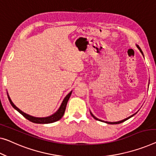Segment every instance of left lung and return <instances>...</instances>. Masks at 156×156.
I'll return each mask as SVG.
<instances>
[{
  "label": "left lung",
  "mask_w": 156,
  "mask_h": 156,
  "mask_svg": "<svg viewBox=\"0 0 156 156\" xmlns=\"http://www.w3.org/2000/svg\"><path fill=\"white\" fill-rule=\"evenodd\" d=\"M136 47H137V48L139 49V51H140V52H141V54H142V55H143V52H142V51H141V48H139V45H136ZM136 113H137V112H136ZM136 113H134V114H133V115H132L131 116H129V117H128V118H125V119H124V120H120V121H118V122H107V121H104V120H99V119H98V118H97L96 117H95V116H94V115H93V114H92V113L91 112H90V114H91V115H92V117H93V118H94V119H96V120H99V121H101V122H104L107 123V124H111V125H114V124H120V123H122V122H125V120H128V119H129V118H131V117H132V116H134V115H135V114H136Z\"/></svg>",
  "instance_id": "8db88e82"
}]
</instances>
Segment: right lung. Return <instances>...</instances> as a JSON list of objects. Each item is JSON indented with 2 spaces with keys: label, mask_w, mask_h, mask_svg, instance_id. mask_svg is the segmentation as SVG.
Segmentation results:
<instances>
[{
  "label": "right lung",
  "mask_w": 156,
  "mask_h": 156,
  "mask_svg": "<svg viewBox=\"0 0 156 156\" xmlns=\"http://www.w3.org/2000/svg\"><path fill=\"white\" fill-rule=\"evenodd\" d=\"M71 92H71H69V94L65 97V98L64 99L63 101H62L61 106H60L59 108L58 109L57 112L55 113L54 114L52 115L48 116V117H45V118H36V117H34V116L27 114V113H25L23 112V111H21L20 109H19L17 106L13 104V102L12 101L11 99L10 98V97H9L8 94V97L9 101L10 102V104L12 106V107L15 109H16L19 113H20L24 118H26L27 120H29V121L34 123H39V124H48V123H52L56 121H58V120H60L62 118V116H63L64 114L65 110H66L67 102H68L69 99L71 97Z\"/></svg>",
  "instance_id": "obj_1"
}]
</instances>
